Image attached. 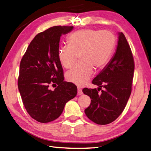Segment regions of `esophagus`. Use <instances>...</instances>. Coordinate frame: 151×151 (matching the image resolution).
<instances>
[{
    "label": "esophagus",
    "mask_w": 151,
    "mask_h": 151,
    "mask_svg": "<svg viewBox=\"0 0 151 151\" xmlns=\"http://www.w3.org/2000/svg\"><path fill=\"white\" fill-rule=\"evenodd\" d=\"M78 95H81V94H83V92H82L81 88L78 87Z\"/></svg>",
    "instance_id": "1"
}]
</instances>
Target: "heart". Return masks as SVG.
<instances>
[{
    "mask_svg": "<svg viewBox=\"0 0 151 151\" xmlns=\"http://www.w3.org/2000/svg\"><path fill=\"white\" fill-rule=\"evenodd\" d=\"M68 45L58 50V58L65 68L72 67L79 55L81 60L66 73L68 81L78 85L87 83L94 67L101 68L108 62L116 45L115 36L109 30H79L68 38Z\"/></svg>",
    "mask_w": 151,
    "mask_h": 151,
    "instance_id": "b5f03b06",
    "label": "heart"
}]
</instances>
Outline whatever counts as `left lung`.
<instances>
[{
	"label": "left lung",
	"mask_w": 151,
	"mask_h": 151,
	"mask_svg": "<svg viewBox=\"0 0 151 151\" xmlns=\"http://www.w3.org/2000/svg\"><path fill=\"white\" fill-rule=\"evenodd\" d=\"M118 42L111 59L95 77L93 83L96 88H85L83 92L91 102L85 113L98 124H107L119 117L130 98L134 62L130 45L122 32H118ZM103 87V90L101 88ZM101 90L100 93L98 91Z\"/></svg>",
	"instance_id": "1"
}]
</instances>
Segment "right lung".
I'll return each mask as SVG.
<instances>
[{"mask_svg":"<svg viewBox=\"0 0 151 151\" xmlns=\"http://www.w3.org/2000/svg\"><path fill=\"white\" fill-rule=\"evenodd\" d=\"M73 27L55 26L37 35L21 60L18 88L23 105L32 119L46 123L57 119L66 102L76 97L78 88L64 81L58 58L60 36ZM57 87L53 91L51 85Z\"/></svg>","mask_w":151,"mask_h":151,"instance_id":"obj_1","label":"right lung"}]
</instances>
